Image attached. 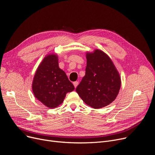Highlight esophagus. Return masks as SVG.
I'll return each instance as SVG.
<instances>
[{"label":"esophagus","instance_id":"esophagus-1","mask_svg":"<svg viewBox=\"0 0 155 155\" xmlns=\"http://www.w3.org/2000/svg\"><path fill=\"white\" fill-rule=\"evenodd\" d=\"M73 85H74V87H77V85H78V81H76V82H73Z\"/></svg>","mask_w":155,"mask_h":155}]
</instances>
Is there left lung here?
Returning a JSON list of instances; mask_svg holds the SVG:
<instances>
[{
  "label": "left lung",
  "mask_w": 155,
  "mask_h": 155,
  "mask_svg": "<svg viewBox=\"0 0 155 155\" xmlns=\"http://www.w3.org/2000/svg\"><path fill=\"white\" fill-rule=\"evenodd\" d=\"M85 74L76 89L85 104L95 109L110 104L121 88L120 74L112 59L102 50L85 54Z\"/></svg>",
  "instance_id": "8db88e82"
}]
</instances>
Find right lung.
<instances>
[{
    "mask_svg": "<svg viewBox=\"0 0 155 155\" xmlns=\"http://www.w3.org/2000/svg\"><path fill=\"white\" fill-rule=\"evenodd\" d=\"M32 89L35 98L50 108L60 105L66 93L74 89L66 73L59 68L56 54L47 55L40 63L34 74Z\"/></svg>",
    "mask_w": 155,
    "mask_h": 155,
    "instance_id": "add662e5",
    "label": "right lung"
}]
</instances>
